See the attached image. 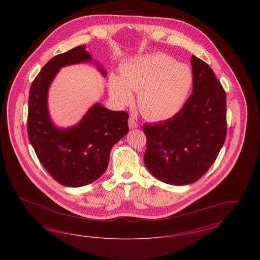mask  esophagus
Wrapping results in <instances>:
<instances>
[{
  "label": "esophagus",
  "instance_id": "1",
  "mask_svg": "<svg viewBox=\"0 0 260 260\" xmlns=\"http://www.w3.org/2000/svg\"><path fill=\"white\" fill-rule=\"evenodd\" d=\"M128 126H129V128H136L138 126L137 122H136L134 118H129L128 119Z\"/></svg>",
  "mask_w": 260,
  "mask_h": 260
}]
</instances>
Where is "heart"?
Returning a JSON list of instances; mask_svg holds the SVG:
<instances>
[{
    "mask_svg": "<svg viewBox=\"0 0 260 260\" xmlns=\"http://www.w3.org/2000/svg\"><path fill=\"white\" fill-rule=\"evenodd\" d=\"M190 67L164 53L146 54L125 63L121 77L111 75L109 93L120 106L133 100L137 92V105L150 120H165L179 111L193 86Z\"/></svg>",
    "mask_w": 260,
    "mask_h": 260,
    "instance_id": "heart-1",
    "label": "heart"
}]
</instances>
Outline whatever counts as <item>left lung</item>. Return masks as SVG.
Listing matches in <instances>:
<instances>
[{
	"instance_id": "left-lung-1",
	"label": "left lung",
	"mask_w": 260,
	"mask_h": 260,
	"mask_svg": "<svg viewBox=\"0 0 260 260\" xmlns=\"http://www.w3.org/2000/svg\"><path fill=\"white\" fill-rule=\"evenodd\" d=\"M193 92L171 119L145 124L143 157L149 172L165 183L187 185L209 171L222 148L226 132V93L212 69L191 58Z\"/></svg>"
}]
</instances>
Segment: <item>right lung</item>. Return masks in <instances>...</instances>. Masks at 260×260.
Masks as SVG:
<instances>
[{
	"mask_svg": "<svg viewBox=\"0 0 260 260\" xmlns=\"http://www.w3.org/2000/svg\"><path fill=\"white\" fill-rule=\"evenodd\" d=\"M92 60L86 46L52 57L33 81L28 100L27 132L45 170L60 184L81 187L105 173L112 147L128 133V114L112 111L99 103L89 108L78 124L59 128L50 120L48 92L61 67ZM103 76L106 71L98 64Z\"/></svg>",
	"mask_w": 260,
	"mask_h": 260,
	"instance_id": "add662e5",
	"label": "right lung"
}]
</instances>
